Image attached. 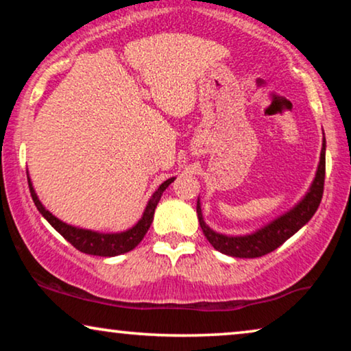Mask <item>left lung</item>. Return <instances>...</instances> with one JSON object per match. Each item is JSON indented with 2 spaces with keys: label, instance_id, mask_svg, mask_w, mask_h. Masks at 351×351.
Returning a JSON list of instances; mask_svg holds the SVG:
<instances>
[{
  "label": "left lung",
  "instance_id": "8db88e82",
  "mask_svg": "<svg viewBox=\"0 0 351 351\" xmlns=\"http://www.w3.org/2000/svg\"><path fill=\"white\" fill-rule=\"evenodd\" d=\"M324 174L326 141L323 138L319 165L318 169H316L313 184H311L310 190L306 191L304 198H302L291 210H287L286 214L280 215V217L265 225V227H262L261 230H257V232L243 234V237H228V234L214 232L213 228H209L208 225H206L198 199V203H196V213H198L201 230H203L204 237L208 238V241L213 244L214 249H217V251L222 254H227V256L239 258H256L265 256V254L280 247L286 239H289L292 234L299 232V230L313 217V214L316 213V209H318V206L321 203V198H323Z\"/></svg>",
  "mask_w": 351,
  "mask_h": 351
}]
</instances>
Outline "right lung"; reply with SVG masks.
Wrapping results in <instances>:
<instances>
[{
  "label": "right lung",
  "instance_id": "obj_1",
  "mask_svg": "<svg viewBox=\"0 0 351 351\" xmlns=\"http://www.w3.org/2000/svg\"><path fill=\"white\" fill-rule=\"evenodd\" d=\"M174 179L176 177H171V179L162 182V184L158 186V190L152 195L150 201L147 203V208L143 210L142 219L138 220L132 228H129L126 232H121V233H99V232H93V230L78 228V227H73V225L62 222V220L57 219L56 215H52L49 210L41 204V201L38 199L35 190H33L30 177H28V186H30V193L36 209L40 210L43 217H45L47 222H49L52 227H54L57 232H59L62 237L71 244V246L84 254H90V256L114 257V256H119V254L132 251V249L142 241L153 222V214H155L156 206L160 203L162 191H165L167 186L174 182Z\"/></svg>",
  "mask_w": 351,
  "mask_h": 351
}]
</instances>
